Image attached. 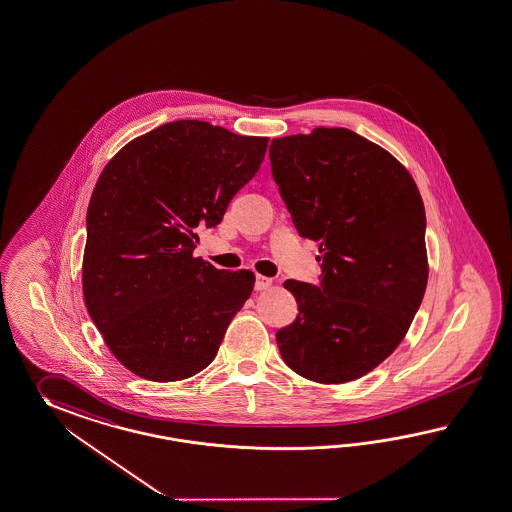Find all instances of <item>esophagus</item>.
Segmentation results:
<instances>
[{
  "label": "esophagus",
  "mask_w": 512,
  "mask_h": 512,
  "mask_svg": "<svg viewBox=\"0 0 512 512\" xmlns=\"http://www.w3.org/2000/svg\"><path fill=\"white\" fill-rule=\"evenodd\" d=\"M272 287V279L270 277H264V275H255V290L261 292L266 288Z\"/></svg>",
  "instance_id": "esophagus-1"
}]
</instances>
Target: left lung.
I'll return each instance as SVG.
<instances>
[{
	"label": "left lung",
	"mask_w": 512,
	"mask_h": 512,
	"mask_svg": "<svg viewBox=\"0 0 512 512\" xmlns=\"http://www.w3.org/2000/svg\"><path fill=\"white\" fill-rule=\"evenodd\" d=\"M272 175L322 275L285 288L298 316L277 331L283 361L311 381L359 379L398 348L427 287L425 209L409 172L344 127L274 138Z\"/></svg>",
	"instance_id": "obj_1"
}]
</instances>
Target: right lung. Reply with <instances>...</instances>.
<instances>
[{
  "mask_svg": "<svg viewBox=\"0 0 512 512\" xmlns=\"http://www.w3.org/2000/svg\"><path fill=\"white\" fill-rule=\"evenodd\" d=\"M266 148L268 138L179 120L131 140L101 172L88 203L83 294L133 374L181 381L216 357L255 275L192 257L196 229L222 222Z\"/></svg>",
  "mask_w": 512,
  "mask_h": 512,
  "instance_id": "right-lung-1",
  "label": "right lung"
}]
</instances>
